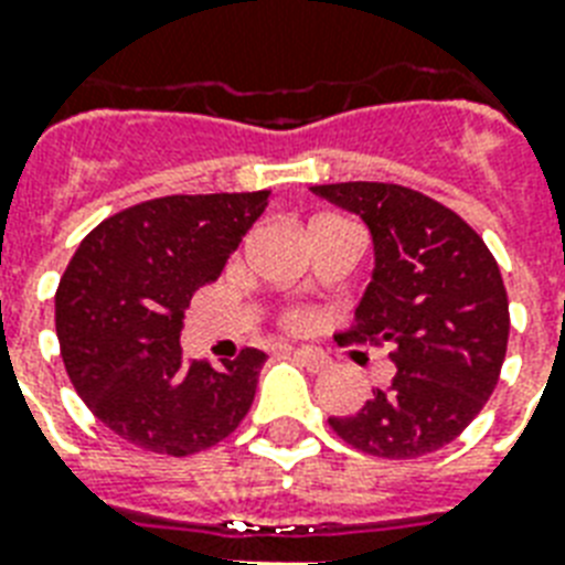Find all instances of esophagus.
<instances>
[{
    "mask_svg": "<svg viewBox=\"0 0 565 565\" xmlns=\"http://www.w3.org/2000/svg\"><path fill=\"white\" fill-rule=\"evenodd\" d=\"M290 354L296 361H301L310 372H322L328 366V358L313 345H299V349H290Z\"/></svg>",
    "mask_w": 565,
    "mask_h": 565,
    "instance_id": "1",
    "label": "esophagus"
}]
</instances>
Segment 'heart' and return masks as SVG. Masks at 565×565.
<instances>
[{
    "mask_svg": "<svg viewBox=\"0 0 565 565\" xmlns=\"http://www.w3.org/2000/svg\"><path fill=\"white\" fill-rule=\"evenodd\" d=\"M284 322H287V328H296V331H301V328L310 326V313L308 310H290Z\"/></svg>",
    "mask_w": 565,
    "mask_h": 565,
    "instance_id": "obj_1",
    "label": "heart"
}]
</instances>
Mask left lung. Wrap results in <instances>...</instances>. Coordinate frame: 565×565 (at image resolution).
I'll use <instances>...</instances> for the list:
<instances>
[{
	"mask_svg": "<svg viewBox=\"0 0 565 565\" xmlns=\"http://www.w3.org/2000/svg\"><path fill=\"white\" fill-rule=\"evenodd\" d=\"M310 190L370 228L375 269L345 337L390 343L398 370L361 411L328 425L366 455H430L463 434L499 384L510 334L499 264L475 228L430 195L381 181Z\"/></svg>",
	"mask_w": 565,
	"mask_h": 565,
	"instance_id": "left-lung-1",
	"label": "left lung"
}]
</instances>
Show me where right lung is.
Returning a JSON list of instances; mask_svg holds the SVG:
<instances>
[{"mask_svg":"<svg viewBox=\"0 0 565 565\" xmlns=\"http://www.w3.org/2000/svg\"><path fill=\"white\" fill-rule=\"evenodd\" d=\"M257 193L163 195L114 213L82 239L55 292L66 375L93 416L154 455L216 446L255 402L266 354L188 361L179 337L193 292L220 278L264 213Z\"/></svg>","mask_w":565,"mask_h":565,"instance_id":"add662e5","label":"right lung"}]
</instances>
